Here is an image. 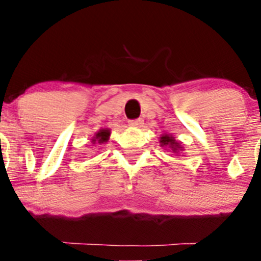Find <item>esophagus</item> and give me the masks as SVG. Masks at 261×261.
I'll return each instance as SVG.
<instances>
[{"label": "esophagus", "mask_w": 261, "mask_h": 261, "mask_svg": "<svg viewBox=\"0 0 261 261\" xmlns=\"http://www.w3.org/2000/svg\"><path fill=\"white\" fill-rule=\"evenodd\" d=\"M144 123V120L143 118H136V120H131L130 121V125L133 126V127H141Z\"/></svg>", "instance_id": "1"}]
</instances>
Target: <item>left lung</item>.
Listing matches in <instances>:
<instances>
[{
	"label": "left lung",
	"mask_w": 261,
	"mask_h": 261,
	"mask_svg": "<svg viewBox=\"0 0 261 261\" xmlns=\"http://www.w3.org/2000/svg\"><path fill=\"white\" fill-rule=\"evenodd\" d=\"M159 143L162 146H168L169 149H172V151L175 152V154H179L180 151H183V147L180 146V143H178L172 135H162Z\"/></svg>",
	"instance_id": "left-lung-1"
}]
</instances>
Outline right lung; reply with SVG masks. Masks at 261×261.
Returning <instances> with one entry per match:
<instances>
[{
    "label": "right lung",
    "mask_w": 261,
    "mask_h": 261,
    "mask_svg": "<svg viewBox=\"0 0 261 261\" xmlns=\"http://www.w3.org/2000/svg\"><path fill=\"white\" fill-rule=\"evenodd\" d=\"M110 135H111V131L109 130V128H102V130H99L98 133H96V135H94V138L92 139V144H105L109 141L110 139Z\"/></svg>",
    "instance_id": "right-lung-1"
}]
</instances>
